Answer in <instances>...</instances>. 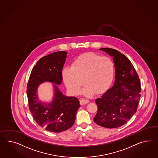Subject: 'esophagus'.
<instances>
[{"instance_id": "34e87169", "label": "esophagus", "mask_w": 158, "mask_h": 158, "mask_svg": "<svg viewBox=\"0 0 158 158\" xmlns=\"http://www.w3.org/2000/svg\"><path fill=\"white\" fill-rule=\"evenodd\" d=\"M89 102V100L85 99H81L80 100V103L81 105H84V104H87Z\"/></svg>"}]
</instances>
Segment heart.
Masks as SVG:
<instances>
[{
    "instance_id": "heart-1",
    "label": "heart",
    "mask_w": 158,
    "mask_h": 158,
    "mask_svg": "<svg viewBox=\"0 0 158 158\" xmlns=\"http://www.w3.org/2000/svg\"><path fill=\"white\" fill-rule=\"evenodd\" d=\"M114 75L115 65L111 59L95 53L79 55L72 66H66L62 73L67 88L73 94L80 93L85 82L82 92L85 96L105 91L111 85Z\"/></svg>"
}]
</instances>
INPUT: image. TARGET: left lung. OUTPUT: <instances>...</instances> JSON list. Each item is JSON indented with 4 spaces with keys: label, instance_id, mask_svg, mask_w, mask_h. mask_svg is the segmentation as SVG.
<instances>
[{
    "label": "left lung",
    "instance_id": "obj_1",
    "mask_svg": "<svg viewBox=\"0 0 158 158\" xmlns=\"http://www.w3.org/2000/svg\"><path fill=\"white\" fill-rule=\"evenodd\" d=\"M99 50L113 57L115 81L112 88L95 100L98 111L94 120L102 127L114 128L127 123L137 111L140 82L135 68L124 54L110 48Z\"/></svg>",
    "mask_w": 158,
    "mask_h": 158
}]
</instances>
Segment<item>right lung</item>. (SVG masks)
<instances>
[{"mask_svg":"<svg viewBox=\"0 0 158 158\" xmlns=\"http://www.w3.org/2000/svg\"><path fill=\"white\" fill-rule=\"evenodd\" d=\"M67 52L59 51L43 56L31 71L27 85L28 107L36 122L47 131L60 132L73 126L76 114L81 105L76 97L63 95L54 85V99L51 103L39 101L37 96L38 85L50 81L60 85L62 69Z\"/></svg>","mask_w":158,"mask_h":158,"instance_id":"1","label":"right lung"}]
</instances>
